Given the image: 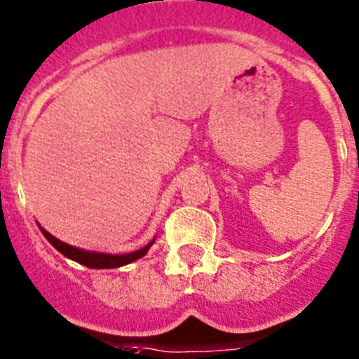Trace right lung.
<instances>
[{"label": "right lung", "mask_w": 359, "mask_h": 359, "mask_svg": "<svg viewBox=\"0 0 359 359\" xmlns=\"http://www.w3.org/2000/svg\"><path fill=\"white\" fill-rule=\"evenodd\" d=\"M42 233L43 237H46V239H48L49 243H51L53 246L62 253V255H65L67 259L76 260V262L83 264V266L90 267V269H113V267L126 266V264H130L134 262V260L142 259L147 251H149V248L154 244L152 241V243H149L145 248H142V250L127 253V255H108V253H92V251H85V250H79V248L69 246V244L62 243V241L53 237L51 233L46 232L43 229H42Z\"/></svg>", "instance_id": "right-lung-1"}]
</instances>
